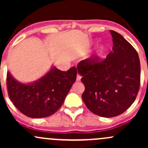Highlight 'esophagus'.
Listing matches in <instances>:
<instances>
[{"mask_svg": "<svg viewBox=\"0 0 148 148\" xmlns=\"http://www.w3.org/2000/svg\"><path fill=\"white\" fill-rule=\"evenodd\" d=\"M81 75H80L79 74H77V76H76V81H79L80 80H81Z\"/></svg>", "mask_w": 148, "mask_h": 148, "instance_id": "34e87169", "label": "esophagus"}]
</instances>
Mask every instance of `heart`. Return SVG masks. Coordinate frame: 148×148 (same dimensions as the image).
<instances>
[{
  "mask_svg": "<svg viewBox=\"0 0 148 148\" xmlns=\"http://www.w3.org/2000/svg\"><path fill=\"white\" fill-rule=\"evenodd\" d=\"M103 50H104V49H103V47H101V49H100V52H102Z\"/></svg>",
  "mask_w": 148,
  "mask_h": 148,
  "instance_id": "heart-1",
  "label": "heart"
}]
</instances>
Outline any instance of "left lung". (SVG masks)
Returning <instances> with one entry per match:
<instances>
[{
	"label": "left lung",
	"instance_id": "1",
	"mask_svg": "<svg viewBox=\"0 0 148 148\" xmlns=\"http://www.w3.org/2000/svg\"><path fill=\"white\" fill-rule=\"evenodd\" d=\"M110 33L113 46L106 58L94 56L77 65L85 86V104L92 113L104 118L127 111L135 101L140 84L138 53L120 34Z\"/></svg>",
	"mask_w": 148,
	"mask_h": 148
}]
</instances>
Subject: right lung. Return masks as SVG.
<instances>
[{"label":"right lung","mask_w":148,"mask_h":148,"mask_svg":"<svg viewBox=\"0 0 148 148\" xmlns=\"http://www.w3.org/2000/svg\"><path fill=\"white\" fill-rule=\"evenodd\" d=\"M76 74L75 67L67 72L54 67L36 82L25 85L18 82L8 72V95L23 114L32 118H46L55 113L62 106L75 82Z\"/></svg>","instance_id":"add662e5"}]
</instances>
